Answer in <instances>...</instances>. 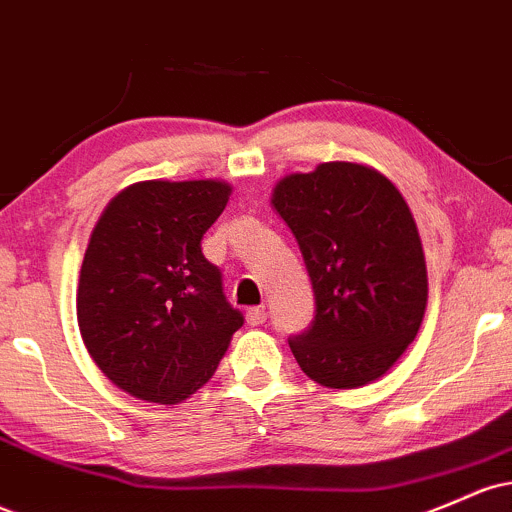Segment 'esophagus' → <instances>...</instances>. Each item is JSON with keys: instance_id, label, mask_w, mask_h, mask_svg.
Listing matches in <instances>:
<instances>
[{"instance_id": "obj_1", "label": "esophagus", "mask_w": 512, "mask_h": 512, "mask_svg": "<svg viewBox=\"0 0 512 512\" xmlns=\"http://www.w3.org/2000/svg\"><path fill=\"white\" fill-rule=\"evenodd\" d=\"M247 323L252 325V328H255V325H262L267 320V311L262 306H255V308H247Z\"/></svg>"}]
</instances>
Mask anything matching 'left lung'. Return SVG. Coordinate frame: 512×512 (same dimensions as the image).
Segmentation results:
<instances>
[{
  "instance_id": "obj_1",
  "label": "left lung",
  "mask_w": 512,
  "mask_h": 512,
  "mask_svg": "<svg viewBox=\"0 0 512 512\" xmlns=\"http://www.w3.org/2000/svg\"><path fill=\"white\" fill-rule=\"evenodd\" d=\"M272 204L294 233L316 313L289 347L328 389H357L393 367L418 335L428 272L411 209L384 174L323 162L277 184Z\"/></svg>"
}]
</instances>
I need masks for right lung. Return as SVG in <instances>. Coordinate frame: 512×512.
I'll list each match as a JSON object with an SVG mask.
<instances>
[{
  "label": "right lung",
  "mask_w": 512,
  "mask_h": 512,
  "mask_svg": "<svg viewBox=\"0 0 512 512\" xmlns=\"http://www.w3.org/2000/svg\"><path fill=\"white\" fill-rule=\"evenodd\" d=\"M216 179L138 182L111 199L84 252L77 323L97 367L131 396L179 403L243 325L201 238L228 204Z\"/></svg>",
  "instance_id": "add662e5"
}]
</instances>
